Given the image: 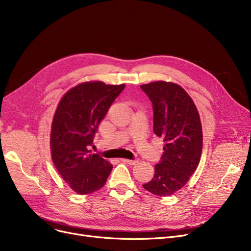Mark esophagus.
Returning a JSON list of instances; mask_svg holds the SVG:
<instances>
[{
    "mask_svg": "<svg viewBox=\"0 0 251 251\" xmlns=\"http://www.w3.org/2000/svg\"><path fill=\"white\" fill-rule=\"evenodd\" d=\"M122 162H124V163H126V164H128V165H131V166H133V165H135V164L137 163V161L128 160V159H122Z\"/></svg>",
    "mask_w": 251,
    "mask_h": 251,
    "instance_id": "34e87169",
    "label": "esophagus"
}]
</instances>
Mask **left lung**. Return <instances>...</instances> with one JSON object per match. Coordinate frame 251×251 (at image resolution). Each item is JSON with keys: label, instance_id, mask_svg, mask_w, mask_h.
<instances>
[{"label": "left lung", "instance_id": "left-lung-1", "mask_svg": "<svg viewBox=\"0 0 251 251\" xmlns=\"http://www.w3.org/2000/svg\"><path fill=\"white\" fill-rule=\"evenodd\" d=\"M152 102L153 132L165 141L154 166L153 178L143 188L157 196H170L189 181L202 152L201 117L190 96L180 85L154 81L140 85Z\"/></svg>", "mask_w": 251, "mask_h": 251}]
</instances>
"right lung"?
Returning <instances> with one entry per match:
<instances>
[{"label": "right lung", "instance_id": "right-lung-1", "mask_svg": "<svg viewBox=\"0 0 251 251\" xmlns=\"http://www.w3.org/2000/svg\"><path fill=\"white\" fill-rule=\"evenodd\" d=\"M125 84L87 81L69 89L60 100L50 128L51 161L58 173L78 194H90L107 181L112 164L91 153L94 136Z\"/></svg>", "mask_w": 251, "mask_h": 251}]
</instances>
